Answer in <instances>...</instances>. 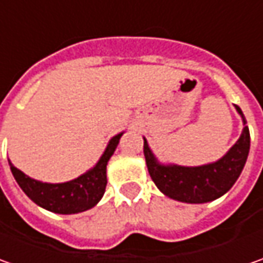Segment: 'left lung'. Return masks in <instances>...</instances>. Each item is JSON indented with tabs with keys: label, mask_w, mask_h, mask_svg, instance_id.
<instances>
[{
	"label": "left lung",
	"mask_w": 263,
	"mask_h": 263,
	"mask_svg": "<svg viewBox=\"0 0 263 263\" xmlns=\"http://www.w3.org/2000/svg\"><path fill=\"white\" fill-rule=\"evenodd\" d=\"M236 108L246 123L241 109L238 106ZM249 149L250 135L248 126L243 128L237 143L228 151L226 157L214 164L202 167L159 165L147 146L146 140L143 143L147 171L154 183L165 196L187 203H205L227 193L246 164Z\"/></svg>",
	"instance_id": "1"
}]
</instances>
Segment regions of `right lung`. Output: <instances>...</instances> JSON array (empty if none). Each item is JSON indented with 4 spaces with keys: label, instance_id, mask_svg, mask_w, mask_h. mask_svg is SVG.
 <instances>
[{
    "label": "right lung",
    "instance_id": "right-lung-1",
    "mask_svg": "<svg viewBox=\"0 0 263 263\" xmlns=\"http://www.w3.org/2000/svg\"><path fill=\"white\" fill-rule=\"evenodd\" d=\"M121 135L111 139L104 155L93 170L80 176L76 180L61 184L41 183L23 174L11 165V173L15 181L36 205L57 214H77L93 208L104 196L106 187V162L114 154Z\"/></svg>",
    "mask_w": 263,
    "mask_h": 263
}]
</instances>
